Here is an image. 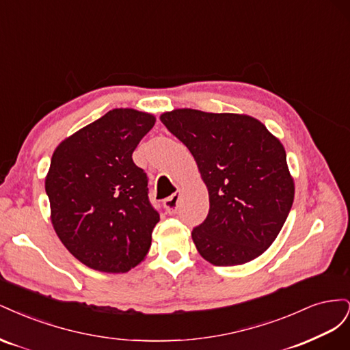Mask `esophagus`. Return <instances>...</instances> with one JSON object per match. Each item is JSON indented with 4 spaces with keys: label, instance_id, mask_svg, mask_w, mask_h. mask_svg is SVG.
Here are the masks:
<instances>
[{
    "label": "esophagus",
    "instance_id": "obj_1",
    "mask_svg": "<svg viewBox=\"0 0 350 350\" xmlns=\"http://www.w3.org/2000/svg\"><path fill=\"white\" fill-rule=\"evenodd\" d=\"M179 197H181V194H179V191H176V193H174L171 197H167V198L163 201V206H165L167 213H175V211L178 210Z\"/></svg>",
    "mask_w": 350,
    "mask_h": 350
}]
</instances>
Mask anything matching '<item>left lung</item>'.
<instances>
[{"label": "left lung", "mask_w": 350, "mask_h": 350, "mask_svg": "<svg viewBox=\"0 0 350 350\" xmlns=\"http://www.w3.org/2000/svg\"><path fill=\"white\" fill-rule=\"evenodd\" d=\"M161 121L194 156L210 208L193 229L200 256L238 266L266 251L279 235L295 196L282 143L248 115L175 109Z\"/></svg>", "instance_id": "obj_1"}]
</instances>
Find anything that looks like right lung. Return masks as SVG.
<instances>
[{
	"instance_id": "obj_1",
	"label": "right lung",
	"mask_w": 350,
	"mask_h": 350,
	"mask_svg": "<svg viewBox=\"0 0 350 350\" xmlns=\"http://www.w3.org/2000/svg\"><path fill=\"white\" fill-rule=\"evenodd\" d=\"M154 122L152 113L112 109L52 154L45 179L52 225L64 247L93 270L125 273L149 252L161 217L133 152Z\"/></svg>"
}]
</instances>
